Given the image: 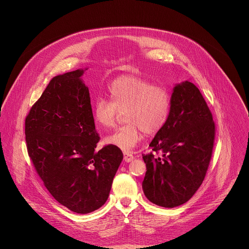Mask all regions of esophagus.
Masks as SVG:
<instances>
[{"label":"esophagus","instance_id":"1","mask_svg":"<svg viewBox=\"0 0 249 249\" xmlns=\"http://www.w3.org/2000/svg\"><path fill=\"white\" fill-rule=\"evenodd\" d=\"M134 160V156L130 152H124V160L126 162H130Z\"/></svg>","mask_w":249,"mask_h":249}]
</instances>
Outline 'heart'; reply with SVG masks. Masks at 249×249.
<instances>
[{"instance_id":"b5f03b06","label":"heart","mask_w":249,"mask_h":249,"mask_svg":"<svg viewBox=\"0 0 249 249\" xmlns=\"http://www.w3.org/2000/svg\"><path fill=\"white\" fill-rule=\"evenodd\" d=\"M109 100L98 98L92 105L94 123L108 129L115 123L119 111H124L125 125L106 136L103 143L131 151L143 140L144 133H158L166 123L170 108V94L162 87L137 75L115 79L108 87Z\"/></svg>"}]
</instances>
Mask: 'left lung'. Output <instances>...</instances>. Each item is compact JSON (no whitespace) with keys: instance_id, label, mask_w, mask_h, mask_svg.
Listing matches in <instances>:
<instances>
[{"instance_id":"obj_1","label":"left lung","mask_w":249,"mask_h":249,"mask_svg":"<svg viewBox=\"0 0 249 249\" xmlns=\"http://www.w3.org/2000/svg\"><path fill=\"white\" fill-rule=\"evenodd\" d=\"M215 132L199 89L187 81L176 85L169 117L150 144L154 153L143 155L147 171L142 187L149 201L173 208L195 194L209 167Z\"/></svg>"}]
</instances>
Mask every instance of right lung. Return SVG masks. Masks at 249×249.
<instances>
[{"label":"right lung","instance_id":"right-lung-1","mask_svg":"<svg viewBox=\"0 0 249 249\" xmlns=\"http://www.w3.org/2000/svg\"><path fill=\"white\" fill-rule=\"evenodd\" d=\"M76 70L54 77L25 118L28 156L50 194L78 214L107 200L123 160L119 148L96 151L89 88Z\"/></svg>","mask_w":249,"mask_h":249}]
</instances>
